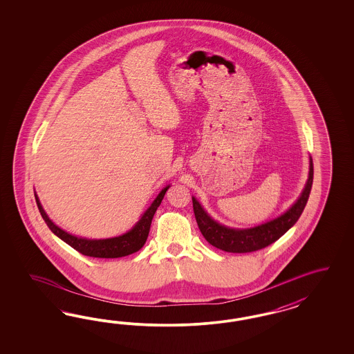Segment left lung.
I'll use <instances>...</instances> for the list:
<instances>
[{
	"mask_svg": "<svg viewBox=\"0 0 354 354\" xmlns=\"http://www.w3.org/2000/svg\"><path fill=\"white\" fill-rule=\"evenodd\" d=\"M311 185H313V161L310 158L309 178L299 200L292 205V207L288 209L284 214L270 221L268 223H263L253 228L239 230V228H230V227L219 225L205 212L203 206L198 204V201L194 197H192L193 212H194L198 228L209 244L230 253H249V252H254L262 248L268 247L270 244L275 243L299 221L308 203Z\"/></svg>",
	"mask_w": 354,
	"mask_h": 354,
	"instance_id": "8db88e82",
	"label": "left lung"
}]
</instances>
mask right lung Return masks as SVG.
<instances>
[{
  "label": "right lung",
  "mask_w": 354,
  "mask_h": 354,
  "mask_svg": "<svg viewBox=\"0 0 354 354\" xmlns=\"http://www.w3.org/2000/svg\"><path fill=\"white\" fill-rule=\"evenodd\" d=\"M169 188H170V185H167L162 189L160 194L157 196V198L153 201V204L148 207V210L141 215L139 222L133 225V228L129 231L127 234H123V235L117 236V237H111V239H100V240L77 237V236L66 232L58 225H54L53 222L49 219V216L46 215L43 206L39 201L37 194H35V198H36V204H37V207L40 210V214L43 216L45 223L50 228V231L53 232L54 235H57L61 240H64L66 244H68L70 247L74 248L79 253L88 256V257L119 258L132 254V253L138 252L141 248L144 247V244L148 239V235H149L151 219L154 216L156 210L161 205L163 196Z\"/></svg>",
  "instance_id": "add662e5"
}]
</instances>
